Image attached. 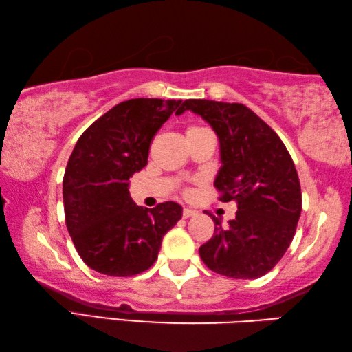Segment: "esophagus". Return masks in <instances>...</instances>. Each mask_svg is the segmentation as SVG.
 <instances>
[{"label": "esophagus", "mask_w": 352, "mask_h": 352, "mask_svg": "<svg viewBox=\"0 0 352 352\" xmlns=\"http://www.w3.org/2000/svg\"><path fill=\"white\" fill-rule=\"evenodd\" d=\"M196 214V212L195 210H192V208H184L182 210V218H190V217H195Z\"/></svg>", "instance_id": "esophagus-1"}]
</instances>
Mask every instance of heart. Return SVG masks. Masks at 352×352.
<instances>
[{
    "label": "heart",
    "mask_w": 352,
    "mask_h": 352,
    "mask_svg": "<svg viewBox=\"0 0 352 352\" xmlns=\"http://www.w3.org/2000/svg\"><path fill=\"white\" fill-rule=\"evenodd\" d=\"M199 131H204V128H201V126H188L187 128V135H192V134H196V133H199Z\"/></svg>",
    "instance_id": "1"
}]
</instances>
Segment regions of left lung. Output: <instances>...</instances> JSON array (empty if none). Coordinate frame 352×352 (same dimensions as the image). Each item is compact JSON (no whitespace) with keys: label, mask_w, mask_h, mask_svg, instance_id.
<instances>
[{"label":"left lung","mask_w":352,"mask_h":352,"mask_svg":"<svg viewBox=\"0 0 352 352\" xmlns=\"http://www.w3.org/2000/svg\"><path fill=\"white\" fill-rule=\"evenodd\" d=\"M219 139L221 168L214 187L223 202L235 201L229 226L212 217L214 233L199 248L206 266L230 278H260L291 245L301 213V188L294 160L272 128L241 103L188 98Z\"/></svg>","instance_id":"1"}]
</instances>
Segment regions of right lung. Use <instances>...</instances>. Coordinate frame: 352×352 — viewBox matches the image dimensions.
I'll return each instance as SVG.
<instances>
[{"mask_svg":"<svg viewBox=\"0 0 352 352\" xmlns=\"http://www.w3.org/2000/svg\"><path fill=\"white\" fill-rule=\"evenodd\" d=\"M181 100L131 98L111 108L80 135L63 177L67 232L85 264L109 276L153 266L166 232L182 217L168 201L135 206L129 177L148 164L154 134Z\"/></svg>","mask_w":352,"mask_h":352,"instance_id":"1","label":"right lung"}]
</instances>
